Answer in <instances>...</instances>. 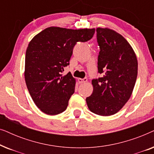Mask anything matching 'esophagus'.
<instances>
[{
	"instance_id": "1",
	"label": "esophagus",
	"mask_w": 154,
	"mask_h": 154,
	"mask_svg": "<svg viewBox=\"0 0 154 154\" xmlns=\"http://www.w3.org/2000/svg\"><path fill=\"white\" fill-rule=\"evenodd\" d=\"M88 81L87 78H84V79H79V82L80 83H83Z\"/></svg>"
}]
</instances>
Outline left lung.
Wrapping results in <instances>:
<instances>
[{"label": "left lung", "instance_id": "1", "mask_svg": "<svg viewBox=\"0 0 154 154\" xmlns=\"http://www.w3.org/2000/svg\"><path fill=\"white\" fill-rule=\"evenodd\" d=\"M96 31L100 50L97 69L102 75L92 79L93 92L85 100L92 112L108 116L121 110L131 96L137 76V60L121 34L107 28Z\"/></svg>", "mask_w": 154, "mask_h": 154}]
</instances>
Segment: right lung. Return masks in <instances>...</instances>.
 <instances>
[{
  "label": "right lung",
  "instance_id": "obj_1",
  "mask_svg": "<svg viewBox=\"0 0 154 154\" xmlns=\"http://www.w3.org/2000/svg\"><path fill=\"white\" fill-rule=\"evenodd\" d=\"M94 31V29L52 26L29 43L25 57V81L33 101L43 113L57 115L66 110L74 93L75 81L70 72L63 76L64 69L69 65L76 43L89 41Z\"/></svg>",
  "mask_w": 154,
  "mask_h": 154
}]
</instances>
